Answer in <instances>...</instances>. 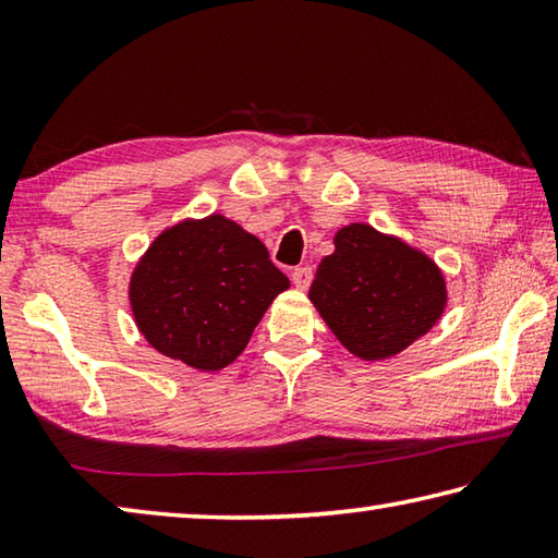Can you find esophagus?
Returning a JSON list of instances; mask_svg holds the SVG:
<instances>
[{"label": "esophagus", "instance_id": "1", "mask_svg": "<svg viewBox=\"0 0 558 558\" xmlns=\"http://www.w3.org/2000/svg\"><path fill=\"white\" fill-rule=\"evenodd\" d=\"M292 282H295L298 290H307L310 282H313V268L300 266V268L292 270Z\"/></svg>", "mask_w": 558, "mask_h": 558}]
</instances>
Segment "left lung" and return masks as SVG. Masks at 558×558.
I'll list each match as a JSON object with an SVG mask.
<instances>
[{
  "mask_svg": "<svg viewBox=\"0 0 558 558\" xmlns=\"http://www.w3.org/2000/svg\"><path fill=\"white\" fill-rule=\"evenodd\" d=\"M310 300L349 352L386 359L438 323L446 282L436 263L399 239L352 223L317 266Z\"/></svg>",
  "mask_w": 558,
  "mask_h": 558,
  "instance_id": "1",
  "label": "left lung"
}]
</instances>
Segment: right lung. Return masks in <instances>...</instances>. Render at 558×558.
Segmentation results:
<instances>
[{"instance_id": "obj_1", "label": "right lung", "mask_w": 558, "mask_h": 558, "mask_svg": "<svg viewBox=\"0 0 558 558\" xmlns=\"http://www.w3.org/2000/svg\"><path fill=\"white\" fill-rule=\"evenodd\" d=\"M288 288L266 245L214 214L157 235L132 272L130 302L157 352L219 372L243 352L263 313Z\"/></svg>"}]
</instances>
